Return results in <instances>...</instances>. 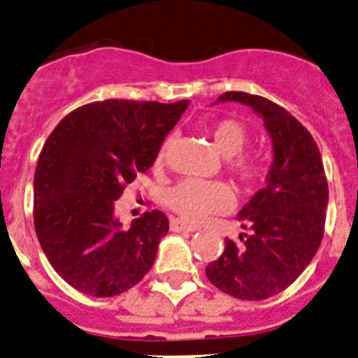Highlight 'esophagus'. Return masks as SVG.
I'll use <instances>...</instances> for the list:
<instances>
[{
	"label": "esophagus",
	"mask_w": 358,
	"mask_h": 358,
	"mask_svg": "<svg viewBox=\"0 0 358 358\" xmlns=\"http://www.w3.org/2000/svg\"><path fill=\"white\" fill-rule=\"evenodd\" d=\"M171 230L173 231H196L198 230V227H196V224L187 223V221H183V219H173Z\"/></svg>",
	"instance_id": "1"
}]
</instances>
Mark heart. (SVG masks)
<instances>
[{
    "instance_id": "b5f03b06",
    "label": "heart",
    "mask_w": 358,
    "mask_h": 358,
    "mask_svg": "<svg viewBox=\"0 0 358 358\" xmlns=\"http://www.w3.org/2000/svg\"><path fill=\"white\" fill-rule=\"evenodd\" d=\"M205 130L210 135L215 150L228 160V171L244 189H255L267 178V164L264 159L250 153H241L250 143V131L234 117L208 121ZM171 146L167 139L157 155V164H162ZM167 207L187 221H199L212 214H223L234 205V192L223 182L183 180L171 187L166 194Z\"/></svg>"
}]
</instances>
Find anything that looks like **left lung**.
Returning a JSON list of instances; mask_svg holds the SVG:
<instances>
[{"label":"left lung","mask_w":358,"mask_h":358,"mask_svg":"<svg viewBox=\"0 0 358 358\" xmlns=\"http://www.w3.org/2000/svg\"><path fill=\"white\" fill-rule=\"evenodd\" d=\"M221 101L250 105L264 117L275 160L262 187L241 210V243L224 239V251L207 266L219 291L239 299L271 298L287 289L314 259L324 234L328 182L310 131L271 99L230 91Z\"/></svg>","instance_id":"obj_1"}]
</instances>
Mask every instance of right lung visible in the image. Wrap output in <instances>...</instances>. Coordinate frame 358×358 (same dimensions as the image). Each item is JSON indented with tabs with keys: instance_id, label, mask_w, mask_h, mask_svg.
I'll return each mask as SVG.
<instances>
[{
	"instance_id": "obj_1",
	"label": "right lung",
	"mask_w": 358,
	"mask_h": 358,
	"mask_svg": "<svg viewBox=\"0 0 358 358\" xmlns=\"http://www.w3.org/2000/svg\"><path fill=\"white\" fill-rule=\"evenodd\" d=\"M189 101L105 99L75 108L44 143L34 180V224L53 269L96 298L121 294L155 262L169 230L160 210L123 228L115 199L153 166Z\"/></svg>"
}]
</instances>
